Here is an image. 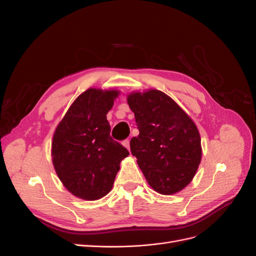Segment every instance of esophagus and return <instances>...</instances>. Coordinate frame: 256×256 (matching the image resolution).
Here are the masks:
<instances>
[{
  "instance_id": "esophagus-1",
  "label": "esophagus",
  "mask_w": 256,
  "mask_h": 256,
  "mask_svg": "<svg viewBox=\"0 0 256 256\" xmlns=\"http://www.w3.org/2000/svg\"><path fill=\"white\" fill-rule=\"evenodd\" d=\"M122 145L125 146L126 148L130 152V141H129V140H125V141H124V142H122Z\"/></svg>"
}]
</instances>
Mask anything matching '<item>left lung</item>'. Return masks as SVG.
Listing matches in <instances>:
<instances>
[{
  "label": "left lung",
  "instance_id": "1",
  "mask_svg": "<svg viewBox=\"0 0 256 256\" xmlns=\"http://www.w3.org/2000/svg\"><path fill=\"white\" fill-rule=\"evenodd\" d=\"M127 102L140 131L131 138L130 150L147 182L160 194L182 191L193 180L202 159L194 122L158 90L130 92Z\"/></svg>",
  "mask_w": 256,
  "mask_h": 256
}]
</instances>
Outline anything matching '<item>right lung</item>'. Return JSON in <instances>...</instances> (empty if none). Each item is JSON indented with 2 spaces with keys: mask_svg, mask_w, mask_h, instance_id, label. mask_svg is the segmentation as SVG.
<instances>
[{
  "mask_svg": "<svg viewBox=\"0 0 256 256\" xmlns=\"http://www.w3.org/2000/svg\"><path fill=\"white\" fill-rule=\"evenodd\" d=\"M118 94L115 90H86L72 102L53 134L54 170L65 188L79 198L95 200L106 196L120 161L129 154L111 138L106 120Z\"/></svg>",
  "mask_w": 256,
  "mask_h": 256,
  "instance_id": "obj_1",
  "label": "right lung"
}]
</instances>
